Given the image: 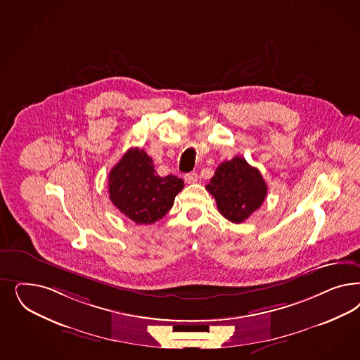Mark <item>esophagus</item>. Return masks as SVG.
I'll use <instances>...</instances> for the list:
<instances>
[{
    "label": "esophagus",
    "mask_w": 360,
    "mask_h": 360,
    "mask_svg": "<svg viewBox=\"0 0 360 360\" xmlns=\"http://www.w3.org/2000/svg\"><path fill=\"white\" fill-rule=\"evenodd\" d=\"M184 179H186V181L188 184H193V183L198 181V176L196 172H189V174H186V176H184Z\"/></svg>",
    "instance_id": "obj_1"
}]
</instances>
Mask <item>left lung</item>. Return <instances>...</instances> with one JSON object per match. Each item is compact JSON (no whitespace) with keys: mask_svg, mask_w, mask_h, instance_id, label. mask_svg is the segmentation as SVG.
<instances>
[{"mask_svg":"<svg viewBox=\"0 0 360 360\" xmlns=\"http://www.w3.org/2000/svg\"><path fill=\"white\" fill-rule=\"evenodd\" d=\"M207 189L221 214L234 224L246 220L259 208L267 193L261 172L241 156L221 162Z\"/></svg>","mask_w":360,"mask_h":360,"instance_id":"obj_1","label":"left lung"}]
</instances>
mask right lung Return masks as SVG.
<instances>
[{
	"instance_id": "add662e5",
	"label": "right lung",
	"mask_w": 360,
	"mask_h": 360,
	"mask_svg": "<svg viewBox=\"0 0 360 360\" xmlns=\"http://www.w3.org/2000/svg\"><path fill=\"white\" fill-rule=\"evenodd\" d=\"M184 181L174 174L159 176L147 152L129 148L108 174L111 202L136 224H153L174 205Z\"/></svg>"
}]
</instances>
